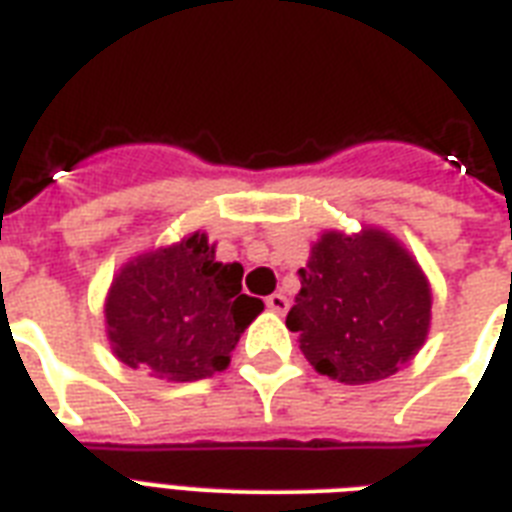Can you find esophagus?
Listing matches in <instances>:
<instances>
[{"label":"esophagus","instance_id":"esophagus-1","mask_svg":"<svg viewBox=\"0 0 512 512\" xmlns=\"http://www.w3.org/2000/svg\"><path fill=\"white\" fill-rule=\"evenodd\" d=\"M265 305H268V308H271L273 313H287L289 300L284 295H281V292H273V295L265 297Z\"/></svg>","mask_w":512,"mask_h":512}]
</instances>
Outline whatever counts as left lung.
I'll use <instances>...</instances> for the list:
<instances>
[{
    "instance_id": "8db88e82",
    "label": "left lung",
    "mask_w": 512,
    "mask_h": 512,
    "mask_svg": "<svg viewBox=\"0 0 512 512\" xmlns=\"http://www.w3.org/2000/svg\"><path fill=\"white\" fill-rule=\"evenodd\" d=\"M300 284L287 329L297 332L319 374L369 385L396 374L425 345L433 305L428 276L382 228L321 233Z\"/></svg>"
}]
</instances>
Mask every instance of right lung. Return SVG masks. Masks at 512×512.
<instances>
[{"mask_svg":"<svg viewBox=\"0 0 512 512\" xmlns=\"http://www.w3.org/2000/svg\"><path fill=\"white\" fill-rule=\"evenodd\" d=\"M241 276V263H217L201 231L127 260L103 308L114 356L170 382L223 372L263 311V300L241 295Z\"/></svg>","mask_w":512,"mask_h":512,"instance_id":"1","label":"right lung"}]
</instances>
